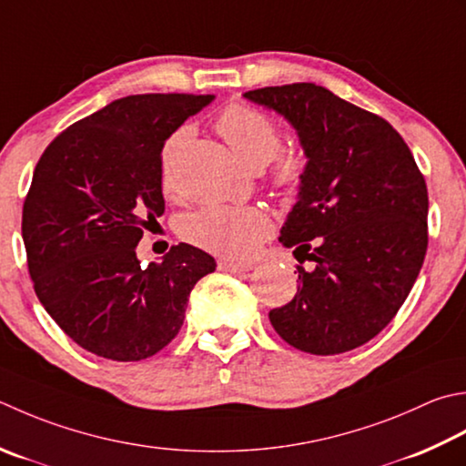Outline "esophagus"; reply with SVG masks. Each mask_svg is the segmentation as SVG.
I'll return each instance as SVG.
<instances>
[{
	"mask_svg": "<svg viewBox=\"0 0 466 466\" xmlns=\"http://www.w3.org/2000/svg\"><path fill=\"white\" fill-rule=\"evenodd\" d=\"M252 267H254L252 262H232V260L218 262V268L226 270V272H234V275H240V272H248V270H252Z\"/></svg>",
	"mask_w": 466,
	"mask_h": 466,
	"instance_id": "34e87169",
	"label": "esophagus"
}]
</instances>
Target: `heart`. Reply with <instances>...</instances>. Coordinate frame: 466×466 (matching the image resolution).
Listing matches in <instances>:
<instances>
[{
	"instance_id": "obj_1",
	"label": "heart",
	"mask_w": 466,
	"mask_h": 466,
	"mask_svg": "<svg viewBox=\"0 0 466 466\" xmlns=\"http://www.w3.org/2000/svg\"><path fill=\"white\" fill-rule=\"evenodd\" d=\"M216 129L224 137L246 167L260 169L275 157L280 139L275 123L250 105L236 103L226 106L216 121ZM186 129L171 135L163 149V166L169 161L173 147L184 139ZM303 176V159L297 153L277 155L275 181L285 189H295ZM270 218L260 208L246 206H208L186 216L179 232L198 248L218 257L246 258L252 257L258 244L270 232Z\"/></svg>"
}]
</instances>
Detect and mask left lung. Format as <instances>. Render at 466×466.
I'll use <instances>...</instances> for the list:
<instances>
[{"label":"left lung","mask_w":466,"mask_h":466,"mask_svg":"<svg viewBox=\"0 0 466 466\" xmlns=\"http://www.w3.org/2000/svg\"><path fill=\"white\" fill-rule=\"evenodd\" d=\"M293 127L307 157L297 204L279 240L295 248L299 289L272 309L295 350L335 355L360 348L394 319L428 246V191L400 133L313 82L242 95Z\"/></svg>","instance_id":"obj_1"}]
</instances>
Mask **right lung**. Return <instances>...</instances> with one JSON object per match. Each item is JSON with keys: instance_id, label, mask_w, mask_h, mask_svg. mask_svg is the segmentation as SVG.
Listing matches in <instances>:
<instances>
[{"instance_id": "obj_1", "label": "right lung", "mask_w": 466, "mask_h": 466, "mask_svg": "<svg viewBox=\"0 0 466 466\" xmlns=\"http://www.w3.org/2000/svg\"><path fill=\"white\" fill-rule=\"evenodd\" d=\"M214 95H133L62 131L35 166L22 236L34 290L82 350L113 361L161 351L216 260L181 242L141 268L137 244L166 212L161 151Z\"/></svg>"}]
</instances>
